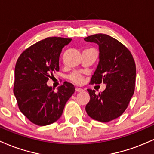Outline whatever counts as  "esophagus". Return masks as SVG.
Instances as JSON below:
<instances>
[{"mask_svg":"<svg viewBox=\"0 0 154 154\" xmlns=\"http://www.w3.org/2000/svg\"><path fill=\"white\" fill-rule=\"evenodd\" d=\"M75 91H76L77 92H81V91H83V89H82V88L76 87V88H75Z\"/></svg>","mask_w":154,"mask_h":154,"instance_id":"esophagus-1","label":"esophagus"}]
</instances>
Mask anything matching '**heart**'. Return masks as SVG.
<instances>
[{"mask_svg":"<svg viewBox=\"0 0 154 154\" xmlns=\"http://www.w3.org/2000/svg\"><path fill=\"white\" fill-rule=\"evenodd\" d=\"M70 82L76 84H82L84 82V75L80 72H74L69 76Z\"/></svg>","mask_w":154,"mask_h":154,"instance_id":"heart-1","label":"heart"}]
</instances>
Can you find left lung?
<instances>
[{"label": "left lung", "instance_id": "1", "mask_svg": "<svg viewBox=\"0 0 154 154\" xmlns=\"http://www.w3.org/2000/svg\"><path fill=\"white\" fill-rule=\"evenodd\" d=\"M98 44L100 61L91 84H106L103 92L88 89L90 100L86 105L87 114L94 120L108 122L125 111L134 94L136 66L129 50L111 36L95 34L84 38Z\"/></svg>", "mask_w": 154, "mask_h": 154}]
</instances>
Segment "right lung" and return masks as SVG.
Segmentation results:
<instances>
[{
	"label": "right lung",
	"mask_w": 154,
	"mask_h": 154,
	"mask_svg": "<svg viewBox=\"0 0 154 154\" xmlns=\"http://www.w3.org/2000/svg\"><path fill=\"white\" fill-rule=\"evenodd\" d=\"M71 40L46 38L25 49L17 60L14 94L20 111L36 125L46 126L57 121L75 91L74 86L68 82H64L57 91L46 84L50 75L60 70V55Z\"/></svg>",
	"instance_id": "right-lung-1"
}]
</instances>
